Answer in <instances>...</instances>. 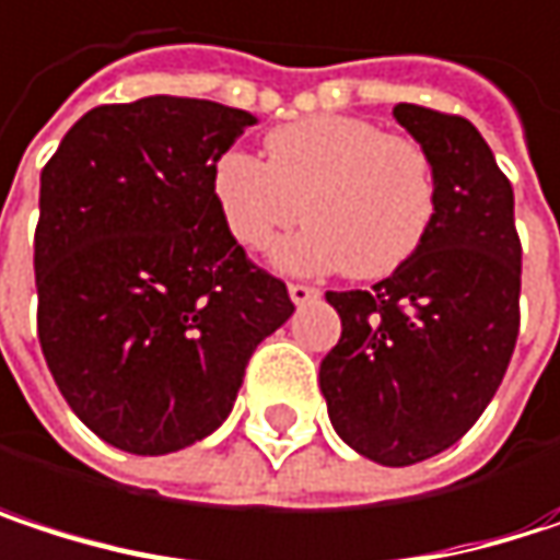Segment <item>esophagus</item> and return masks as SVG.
Masks as SVG:
<instances>
[{"instance_id": "1", "label": "esophagus", "mask_w": 560, "mask_h": 560, "mask_svg": "<svg viewBox=\"0 0 560 560\" xmlns=\"http://www.w3.org/2000/svg\"><path fill=\"white\" fill-rule=\"evenodd\" d=\"M288 294H291V301L301 307V304H311V301H317L320 298V291L314 288V284H304V281H291L288 284Z\"/></svg>"}]
</instances>
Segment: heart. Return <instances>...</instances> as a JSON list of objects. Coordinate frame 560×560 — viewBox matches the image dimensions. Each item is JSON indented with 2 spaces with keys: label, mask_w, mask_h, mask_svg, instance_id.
<instances>
[{
  "label": "heart",
  "mask_w": 560,
  "mask_h": 560,
  "mask_svg": "<svg viewBox=\"0 0 560 560\" xmlns=\"http://www.w3.org/2000/svg\"><path fill=\"white\" fill-rule=\"evenodd\" d=\"M210 190L243 249L262 253L304 220L311 226L276 249V262L291 272L343 269L353 279L401 269L438 207L431 155L357 116H311L272 129L266 162L223 152Z\"/></svg>",
  "instance_id": "obj_1"
}]
</instances>
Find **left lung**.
I'll return each instance as SVG.
<instances>
[{"label": "left lung", "mask_w": 560, "mask_h": 560, "mask_svg": "<svg viewBox=\"0 0 560 560\" xmlns=\"http://www.w3.org/2000/svg\"><path fill=\"white\" fill-rule=\"evenodd\" d=\"M431 155L438 207L418 253L370 291H327L340 340L320 363L334 431L383 467L457 444L497 395L518 337L512 184L474 122L398 103Z\"/></svg>", "instance_id": "obj_1"}]
</instances>
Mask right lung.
<instances>
[{"label": "right lung", "mask_w": 560, "mask_h": 560, "mask_svg": "<svg viewBox=\"0 0 560 560\" xmlns=\"http://www.w3.org/2000/svg\"><path fill=\"white\" fill-rule=\"evenodd\" d=\"M256 116L213 100L96 106L42 171L38 340L73 415L106 444L159 457L213 434L253 350L291 317L210 190Z\"/></svg>", "instance_id": "right-lung-1"}]
</instances>
